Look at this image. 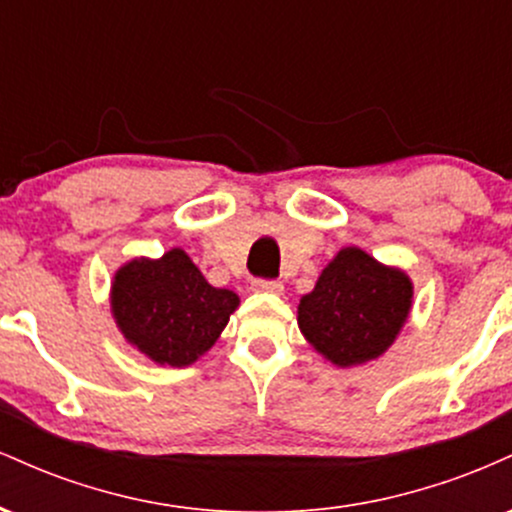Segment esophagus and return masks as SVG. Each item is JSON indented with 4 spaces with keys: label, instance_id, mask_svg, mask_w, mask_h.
<instances>
[{
    "label": "esophagus",
    "instance_id": "obj_1",
    "mask_svg": "<svg viewBox=\"0 0 512 512\" xmlns=\"http://www.w3.org/2000/svg\"><path fill=\"white\" fill-rule=\"evenodd\" d=\"M252 289H255L257 293H272V296H281V293H284V284H281V281L257 279V281H252Z\"/></svg>",
    "mask_w": 512,
    "mask_h": 512
}]
</instances>
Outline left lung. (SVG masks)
<instances>
[{
  "mask_svg": "<svg viewBox=\"0 0 512 512\" xmlns=\"http://www.w3.org/2000/svg\"><path fill=\"white\" fill-rule=\"evenodd\" d=\"M414 284L404 269L349 245L298 303V330L325 361L354 368L383 356L407 325Z\"/></svg>",
  "mask_w": 512,
  "mask_h": 512,
  "instance_id": "8db88e82",
  "label": "left lung"
}]
</instances>
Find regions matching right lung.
Segmentation results:
<instances>
[{"label": "right lung", "instance_id": "right-lung-1", "mask_svg": "<svg viewBox=\"0 0 512 512\" xmlns=\"http://www.w3.org/2000/svg\"><path fill=\"white\" fill-rule=\"evenodd\" d=\"M240 305L238 293L211 286L182 248L134 257L110 281V313L129 346L158 366L202 358Z\"/></svg>", "mask_w": 512, "mask_h": 512}]
</instances>
